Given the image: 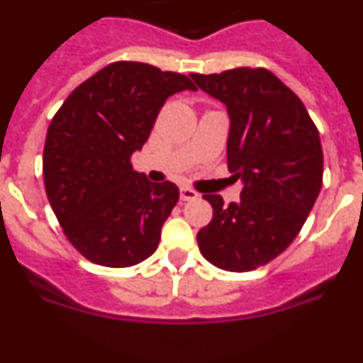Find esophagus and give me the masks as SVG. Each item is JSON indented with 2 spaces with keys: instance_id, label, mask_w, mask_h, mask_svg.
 I'll list each match as a JSON object with an SVG mask.
<instances>
[{
  "instance_id": "1",
  "label": "esophagus",
  "mask_w": 363,
  "mask_h": 363,
  "mask_svg": "<svg viewBox=\"0 0 363 363\" xmlns=\"http://www.w3.org/2000/svg\"><path fill=\"white\" fill-rule=\"evenodd\" d=\"M179 196H182V200L189 201V200H196L200 194H198V192L191 187H182L179 189Z\"/></svg>"
}]
</instances>
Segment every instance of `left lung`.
I'll return each mask as SVG.
<instances>
[{"label":"left lung","instance_id":"1","mask_svg":"<svg viewBox=\"0 0 363 363\" xmlns=\"http://www.w3.org/2000/svg\"><path fill=\"white\" fill-rule=\"evenodd\" d=\"M191 78L229 108L227 167L243 179L238 203L203 194L213 220L198 233V247L218 269L255 271L293 243L318 198V129L301 99L264 67L192 72Z\"/></svg>","mask_w":363,"mask_h":363}]
</instances>
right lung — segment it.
<instances>
[{
  "instance_id": "add662e5",
  "label": "right lung",
  "mask_w": 363,
  "mask_h": 363,
  "mask_svg": "<svg viewBox=\"0 0 363 363\" xmlns=\"http://www.w3.org/2000/svg\"><path fill=\"white\" fill-rule=\"evenodd\" d=\"M196 85L179 72L114 62L70 92L47 130L43 179L67 240L89 262L130 267L158 249L179 200L171 182L133 171L165 99Z\"/></svg>"
}]
</instances>
